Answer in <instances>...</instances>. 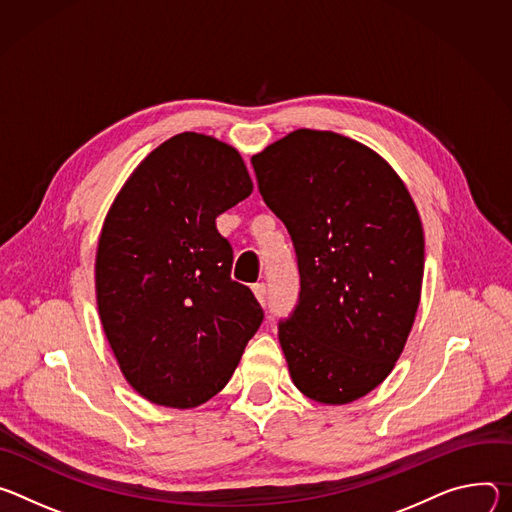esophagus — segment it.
<instances>
[{
  "label": "esophagus",
  "mask_w": 512,
  "mask_h": 512,
  "mask_svg": "<svg viewBox=\"0 0 512 512\" xmlns=\"http://www.w3.org/2000/svg\"><path fill=\"white\" fill-rule=\"evenodd\" d=\"M252 291H254V295H256V299L262 303V305H266V297H268V289H266V285L264 282H256V285L252 287Z\"/></svg>",
  "instance_id": "34e87169"
}]
</instances>
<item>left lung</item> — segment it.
I'll return each instance as SVG.
<instances>
[{
	"instance_id": "1",
	"label": "left lung",
	"mask_w": 512,
	"mask_h": 512,
	"mask_svg": "<svg viewBox=\"0 0 512 512\" xmlns=\"http://www.w3.org/2000/svg\"><path fill=\"white\" fill-rule=\"evenodd\" d=\"M252 166L297 252L299 303L278 323L291 378L317 403L358 401L390 374L417 315V207L382 156L335 132L295 130Z\"/></svg>"
}]
</instances>
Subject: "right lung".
Wrapping results in <instances>:
<instances>
[{"mask_svg":"<svg viewBox=\"0 0 512 512\" xmlns=\"http://www.w3.org/2000/svg\"><path fill=\"white\" fill-rule=\"evenodd\" d=\"M252 189L236 148L183 132L138 164L107 211L97 309L122 374L154 405L207 403L262 323L252 291L230 276L234 252L215 225Z\"/></svg>","mask_w":512,"mask_h":512,"instance_id":"1","label":"right lung"}]
</instances>
